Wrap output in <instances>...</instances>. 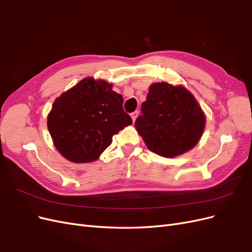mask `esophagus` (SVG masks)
<instances>
[{"mask_svg":"<svg viewBox=\"0 0 252 252\" xmlns=\"http://www.w3.org/2000/svg\"><path fill=\"white\" fill-rule=\"evenodd\" d=\"M138 113H139V112H138V111H135V112H133V113L131 114V116H132V119H133V121H135V120H136V118H137V116H138Z\"/></svg>","mask_w":252,"mask_h":252,"instance_id":"esophagus-1","label":"esophagus"}]
</instances>
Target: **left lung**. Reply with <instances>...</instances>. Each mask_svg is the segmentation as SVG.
<instances>
[{
  "label": "left lung",
  "mask_w": 252,
  "mask_h": 252,
  "mask_svg": "<svg viewBox=\"0 0 252 252\" xmlns=\"http://www.w3.org/2000/svg\"><path fill=\"white\" fill-rule=\"evenodd\" d=\"M135 127L150 151L173 158L197 144L206 117L192 93L162 82L151 85Z\"/></svg>",
  "instance_id": "1"
}]
</instances>
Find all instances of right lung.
<instances>
[{"label": "right lung", "mask_w": 252, "mask_h": 252, "mask_svg": "<svg viewBox=\"0 0 252 252\" xmlns=\"http://www.w3.org/2000/svg\"><path fill=\"white\" fill-rule=\"evenodd\" d=\"M105 80L85 78L56 98L48 128L58 152L73 163L97 160L113 135L132 125L123 95Z\"/></svg>", "instance_id": "right-lung-1"}]
</instances>
